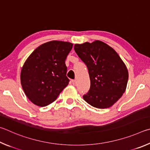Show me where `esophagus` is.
Masks as SVG:
<instances>
[{
	"mask_svg": "<svg viewBox=\"0 0 150 150\" xmlns=\"http://www.w3.org/2000/svg\"><path fill=\"white\" fill-rule=\"evenodd\" d=\"M72 84L74 86H76V83H77V82H76V80H72Z\"/></svg>",
	"mask_w": 150,
	"mask_h": 150,
	"instance_id": "1",
	"label": "esophagus"
}]
</instances>
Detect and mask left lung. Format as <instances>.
I'll list each match as a JSON object with an SVG mask.
<instances>
[{
  "mask_svg": "<svg viewBox=\"0 0 150 150\" xmlns=\"http://www.w3.org/2000/svg\"><path fill=\"white\" fill-rule=\"evenodd\" d=\"M74 50L90 75V88L83 99L98 109L113 105L125 93L128 79L127 68L119 55L99 40L75 44Z\"/></svg>",
  "mask_w": 150,
  "mask_h": 150,
  "instance_id": "1",
  "label": "left lung"
}]
</instances>
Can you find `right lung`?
<instances>
[{
    "mask_svg": "<svg viewBox=\"0 0 150 150\" xmlns=\"http://www.w3.org/2000/svg\"><path fill=\"white\" fill-rule=\"evenodd\" d=\"M72 46L70 42H47L34 50L25 60L21 70V84L33 104L48 105L68 86L65 60Z\"/></svg>",
    "mask_w": 150,
    "mask_h": 150,
    "instance_id": "right-lung-1",
    "label": "right lung"
}]
</instances>
